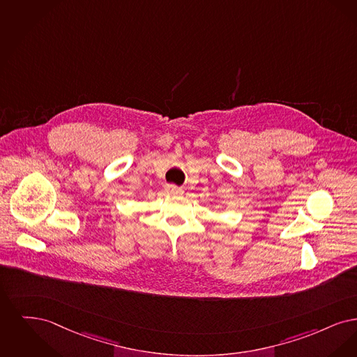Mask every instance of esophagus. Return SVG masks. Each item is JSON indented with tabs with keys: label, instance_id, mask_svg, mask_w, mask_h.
I'll use <instances>...</instances> for the list:
<instances>
[{
	"label": "esophagus",
	"instance_id": "obj_1",
	"mask_svg": "<svg viewBox=\"0 0 357 357\" xmlns=\"http://www.w3.org/2000/svg\"><path fill=\"white\" fill-rule=\"evenodd\" d=\"M167 189H168L171 193H173V195H180V193H183V189L178 188V186L168 185L167 186Z\"/></svg>",
	"mask_w": 357,
	"mask_h": 357
}]
</instances>
